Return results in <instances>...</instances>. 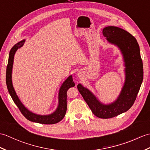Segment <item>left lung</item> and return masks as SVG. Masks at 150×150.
<instances>
[{"label":"left lung","mask_w":150,"mask_h":150,"mask_svg":"<svg viewBox=\"0 0 150 150\" xmlns=\"http://www.w3.org/2000/svg\"><path fill=\"white\" fill-rule=\"evenodd\" d=\"M103 33L108 42L120 49L125 62L126 78L120 93L113 103L104 104L81 84L77 88L95 116L110 119L126 112L134 104L143 80V64L139 44L132 35L115 26L104 28Z\"/></svg>","instance_id":"8db88e82"}]
</instances>
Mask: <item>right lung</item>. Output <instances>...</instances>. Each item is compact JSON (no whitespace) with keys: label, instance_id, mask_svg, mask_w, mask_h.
Wrapping results in <instances>:
<instances>
[{"label":"right lung","instance_id":"1","mask_svg":"<svg viewBox=\"0 0 150 150\" xmlns=\"http://www.w3.org/2000/svg\"><path fill=\"white\" fill-rule=\"evenodd\" d=\"M25 42V40L21 41L18 42L17 44L14 45L11 50L9 52V59L7 68H6V85L9 91V93L10 94L13 100L14 101L15 104L18 108L19 110L21 111L22 114L28 120H29L31 122H35L40 124H56L60 122V120L64 117L66 112L67 110V91L69 88L75 86V84L74 82L73 81L72 76L70 75L66 80L63 82L61 87H60L59 93V105L57 110L52 114L46 115H40L33 113L28 110L25 107L21 101L19 99L18 96L16 94V92L13 86L12 80H11V73H12V68L13 64V59L15 52L17 50L20 48L21 47L23 46Z\"/></svg>","mask_w":150,"mask_h":150}]
</instances>
